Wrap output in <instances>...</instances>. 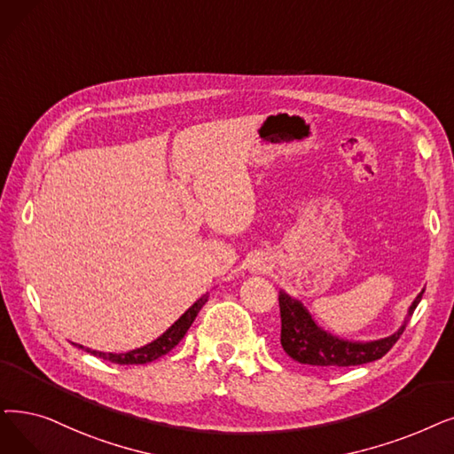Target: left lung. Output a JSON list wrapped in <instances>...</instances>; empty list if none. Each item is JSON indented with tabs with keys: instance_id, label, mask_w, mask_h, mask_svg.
<instances>
[{
	"instance_id": "1",
	"label": "left lung",
	"mask_w": 454,
	"mask_h": 454,
	"mask_svg": "<svg viewBox=\"0 0 454 454\" xmlns=\"http://www.w3.org/2000/svg\"><path fill=\"white\" fill-rule=\"evenodd\" d=\"M425 289L413 299L408 308L406 317L397 332H393L387 338L372 340V341H352L336 336L323 326L317 325L311 317L308 308L299 301L291 297L289 293L280 289V317H282V333L280 343L289 356L306 365L333 369V367H350L362 365L374 360H380L384 354L397 343L401 333L404 332L413 309L421 302Z\"/></svg>"
}]
</instances>
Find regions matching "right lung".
Segmentation results:
<instances>
[{
	"instance_id": "right-lung-1",
	"label": "right lung",
	"mask_w": 454,
	"mask_h": 454,
	"mask_svg": "<svg viewBox=\"0 0 454 454\" xmlns=\"http://www.w3.org/2000/svg\"><path fill=\"white\" fill-rule=\"evenodd\" d=\"M209 299V293L202 294V297L196 301L182 317L176 321L168 330H165L160 338L153 340L152 343L145 345V347H139V348H133V350H128V352H100V350H92V348H85L87 352L94 354V356L102 358V360H109L113 364H121V365H137V364H148V362H153L157 358H161L163 354L170 352L176 345H178L182 341V338L187 333L189 326L192 325V321L196 319V315H199V311L202 309V306L207 302Z\"/></svg>"
}]
</instances>
